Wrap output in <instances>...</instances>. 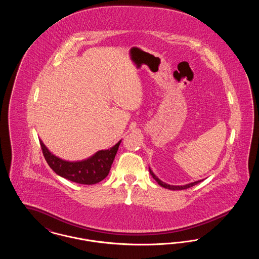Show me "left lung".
<instances>
[{"label":"left lung","instance_id":"1","mask_svg":"<svg viewBox=\"0 0 259 259\" xmlns=\"http://www.w3.org/2000/svg\"><path fill=\"white\" fill-rule=\"evenodd\" d=\"M149 172H150V175L152 176V178L158 183V185H161L162 187H164V188H168V189H171V190H182V189H186V188H189V187H191V186H194V185H197L199 183H201L203 180H200V181H197V182H194V183H190V184H187V185H168V184H166V183H164V182H162L161 180H159L155 175H154V172L151 171V169L149 168Z\"/></svg>","mask_w":259,"mask_h":259}]
</instances>
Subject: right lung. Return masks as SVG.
Here are the masks:
<instances>
[{
    "mask_svg": "<svg viewBox=\"0 0 259 259\" xmlns=\"http://www.w3.org/2000/svg\"><path fill=\"white\" fill-rule=\"evenodd\" d=\"M120 143L121 140L112 148L99 150L87 159L67 161L50 152L42 141L39 140L44 156L50 168L62 178L80 185L98 184L109 175Z\"/></svg>",
    "mask_w": 259,
    "mask_h": 259,
    "instance_id": "add662e5",
    "label": "right lung"
}]
</instances>
